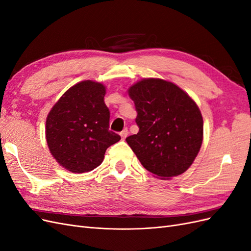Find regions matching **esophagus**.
Segmentation results:
<instances>
[{
  "instance_id": "esophagus-1",
  "label": "esophagus",
  "mask_w": 251,
  "mask_h": 251,
  "mask_svg": "<svg viewBox=\"0 0 251 251\" xmlns=\"http://www.w3.org/2000/svg\"><path fill=\"white\" fill-rule=\"evenodd\" d=\"M127 134H128L127 128H125L124 131H121V132H120V136H121V138H123V139H126V136H127Z\"/></svg>"
}]
</instances>
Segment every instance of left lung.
<instances>
[{
    "label": "left lung",
    "mask_w": 251,
    "mask_h": 251,
    "mask_svg": "<svg viewBox=\"0 0 251 251\" xmlns=\"http://www.w3.org/2000/svg\"><path fill=\"white\" fill-rule=\"evenodd\" d=\"M139 131L126 142L144 169L161 179L183 174L198 155L203 119L183 90L162 79H143L128 90Z\"/></svg>",
    "instance_id": "obj_1"
}]
</instances>
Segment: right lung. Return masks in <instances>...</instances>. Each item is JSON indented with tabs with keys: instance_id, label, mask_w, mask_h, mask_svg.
I'll use <instances>...</instances> for the list:
<instances>
[{
	"instance_id": "right-lung-1",
	"label": "right lung",
	"mask_w": 251,
	"mask_h": 251,
	"mask_svg": "<svg viewBox=\"0 0 251 251\" xmlns=\"http://www.w3.org/2000/svg\"><path fill=\"white\" fill-rule=\"evenodd\" d=\"M105 88L85 80L70 88L50 111L46 138L56 161L72 173L97 168L104 153L120 136L109 130L110 111L104 103Z\"/></svg>"
}]
</instances>
